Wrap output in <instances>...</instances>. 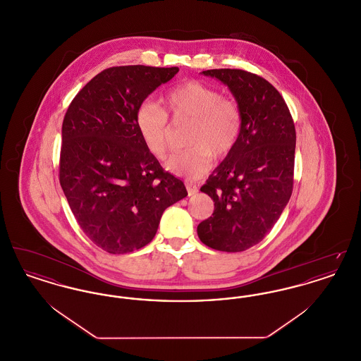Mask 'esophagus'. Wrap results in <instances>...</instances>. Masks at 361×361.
I'll return each instance as SVG.
<instances>
[{"label":"esophagus","instance_id":"34e87169","mask_svg":"<svg viewBox=\"0 0 361 361\" xmlns=\"http://www.w3.org/2000/svg\"><path fill=\"white\" fill-rule=\"evenodd\" d=\"M187 189H188L189 196H195L199 192V188L192 183H187Z\"/></svg>","mask_w":361,"mask_h":361}]
</instances>
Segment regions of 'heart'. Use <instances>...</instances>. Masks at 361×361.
<instances>
[{
    "label": "heart",
    "mask_w": 361,
    "mask_h": 361,
    "mask_svg": "<svg viewBox=\"0 0 361 361\" xmlns=\"http://www.w3.org/2000/svg\"><path fill=\"white\" fill-rule=\"evenodd\" d=\"M164 104L176 121L192 119L187 137L190 147L173 154L165 165L173 174L197 178L208 171L211 155L224 158L238 143L242 133L240 106L218 89L200 81H185L166 93ZM135 126L147 152L162 159L171 137L166 111L146 100L135 111Z\"/></svg>",
    "instance_id": "b5f03b06"
}]
</instances>
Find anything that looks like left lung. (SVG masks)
Returning a JSON list of instances; mask_svg holds the SVG:
<instances>
[{"label":"left lung","instance_id":"obj_1","mask_svg":"<svg viewBox=\"0 0 361 361\" xmlns=\"http://www.w3.org/2000/svg\"><path fill=\"white\" fill-rule=\"evenodd\" d=\"M203 74L228 86L242 114V133L200 188L215 208L197 226V235L215 250L243 252L264 240L291 197L295 126L281 94L257 74L240 69Z\"/></svg>","mask_w":361,"mask_h":361}]
</instances>
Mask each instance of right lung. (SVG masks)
Listing matches in <instances>:
<instances>
[{"label": "right lung", "instance_id": "add662e5", "mask_svg": "<svg viewBox=\"0 0 361 361\" xmlns=\"http://www.w3.org/2000/svg\"><path fill=\"white\" fill-rule=\"evenodd\" d=\"M178 68H109L73 99L62 124L59 183L86 237L111 255L154 238L164 211L184 199V183L142 143L135 111Z\"/></svg>", "mask_w": 361, "mask_h": 361}]
</instances>
